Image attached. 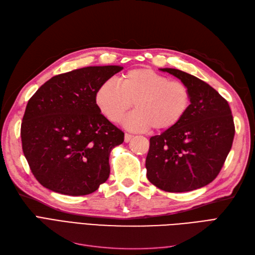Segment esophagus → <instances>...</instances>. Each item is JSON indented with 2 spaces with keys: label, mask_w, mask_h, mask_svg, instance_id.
<instances>
[{
  "label": "esophagus",
  "mask_w": 255,
  "mask_h": 255,
  "mask_svg": "<svg viewBox=\"0 0 255 255\" xmlns=\"http://www.w3.org/2000/svg\"><path fill=\"white\" fill-rule=\"evenodd\" d=\"M134 136L132 135V134H128V133H126V135H125V141L126 142H128V141H130V139H132Z\"/></svg>",
  "instance_id": "34e87169"
}]
</instances>
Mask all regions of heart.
<instances>
[{
    "instance_id": "1",
    "label": "heart",
    "mask_w": 255,
    "mask_h": 255,
    "mask_svg": "<svg viewBox=\"0 0 255 255\" xmlns=\"http://www.w3.org/2000/svg\"><path fill=\"white\" fill-rule=\"evenodd\" d=\"M95 102L104 117L119 122L134 103L135 110L123 121L130 130L156 132L174 128L188 113L191 103L189 88L182 82L151 69H133L119 82L107 80L100 85Z\"/></svg>"
}]
</instances>
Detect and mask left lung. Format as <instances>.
I'll use <instances>...</instances> for the list:
<instances>
[{
  "instance_id": "left-lung-1",
  "label": "left lung",
  "mask_w": 255,
  "mask_h": 255,
  "mask_svg": "<svg viewBox=\"0 0 255 255\" xmlns=\"http://www.w3.org/2000/svg\"><path fill=\"white\" fill-rule=\"evenodd\" d=\"M159 70L186 85L191 103L180 125L150 138L146 177L169 192L201 188L218 175L232 148V112L227 100L207 83L177 69Z\"/></svg>"
}]
</instances>
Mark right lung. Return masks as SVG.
Segmentation results:
<instances>
[{"mask_svg": "<svg viewBox=\"0 0 255 255\" xmlns=\"http://www.w3.org/2000/svg\"><path fill=\"white\" fill-rule=\"evenodd\" d=\"M121 66H94L53 76L29 99L21 125L24 156L52 191L85 196L110 176V153L125 133L100 113L96 91Z\"/></svg>", "mask_w": 255, "mask_h": 255, "instance_id": "add662e5", "label": "right lung"}]
</instances>
